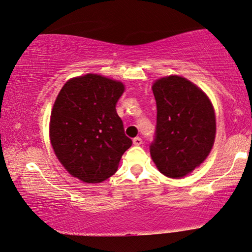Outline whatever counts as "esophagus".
Masks as SVG:
<instances>
[{
	"mask_svg": "<svg viewBox=\"0 0 252 252\" xmlns=\"http://www.w3.org/2000/svg\"><path fill=\"white\" fill-rule=\"evenodd\" d=\"M141 143H142V139H141V138H139V137L133 138V145H135V146H140Z\"/></svg>",
	"mask_w": 252,
	"mask_h": 252,
	"instance_id": "1",
	"label": "esophagus"
}]
</instances>
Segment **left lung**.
Masks as SVG:
<instances>
[{"instance_id": "8db88e82", "label": "left lung", "mask_w": 252, "mask_h": 252, "mask_svg": "<svg viewBox=\"0 0 252 252\" xmlns=\"http://www.w3.org/2000/svg\"><path fill=\"white\" fill-rule=\"evenodd\" d=\"M157 125L150 155L161 174L181 178L209 156L215 139V114L209 97L181 76L153 85Z\"/></svg>"}]
</instances>
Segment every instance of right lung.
Masks as SVG:
<instances>
[{
	"label": "right lung",
	"mask_w": 252,
	"mask_h": 252,
	"mask_svg": "<svg viewBox=\"0 0 252 252\" xmlns=\"http://www.w3.org/2000/svg\"><path fill=\"white\" fill-rule=\"evenodd\" d=\"M121 82L87 74L67 82L50 117V140L62 165L85 183H101L118 170L132 145L125 133L117 103Z\"/></svg>",
	"instance_id": "1"
}]
</instances>
